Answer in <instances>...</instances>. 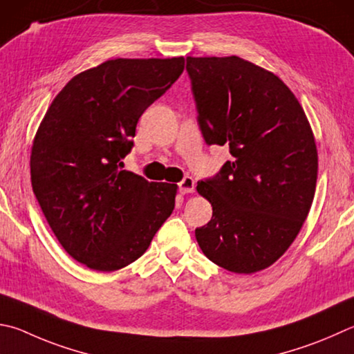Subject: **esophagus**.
<instances>
[{"label":"esophagus","instance_id":"34e87169","mask_svg":"<svg viewBox=\"0 0 354 354\" xmlns=\"http://www.w3.org/2000/svg\"><path fill=\"white\" fill-rule=\"evenodd\" d=\"M179 192L183 195L187 194H194L195 192V179L192 176H185L181 183H179Z\"/></svg>","mask_w":354,"mask_h":354}]
</instances>
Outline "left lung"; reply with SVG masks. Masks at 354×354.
<instances>
[{
	"label": "left lung",
	"instance_id": "8db88e82",
	"mask_svg": "<svg viewBox=\"0 0 354 354\" xmlns=\"http://www.w3.org/2000/svg\"><path fill=\"white\" fill-rule=\"evenodd\" d=\"M187 73L205 142L227 144L234 156L196 185L212 204L196 241L215 265L259 272L310 214L319 167L311 125L283 80L241 57H187Z\"/></svg>",
	"mask_w": 354,
	"mask_h": 354
}]
</instances>
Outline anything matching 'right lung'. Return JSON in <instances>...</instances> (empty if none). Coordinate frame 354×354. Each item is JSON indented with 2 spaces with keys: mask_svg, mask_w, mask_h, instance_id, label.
Wrapping results in <instances>:
<instances>
[{
  "mask_svg": "<svg viewBox=\"0 0 354 354\" xmlns=\"http://www.w3.org/2000/svg\"><path fill=\"white\" fill-rule=\"evenodd\" d=\"M184 71V57L114 59L74 75L30 149V183L74 260L113 272L138 260L175 209L176 184L120 170L138 120Z\"/></svg>",
  "mask_w": 354,
  "mask_h": 354,
  "instance_id": "add662e5",
  "label": "right lung"
}]
</instances>
